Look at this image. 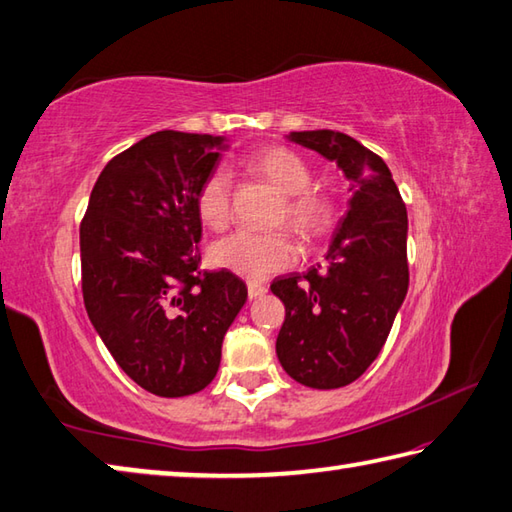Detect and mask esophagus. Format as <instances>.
Instances as JSON below:
<instances>
[{
	"label": "esophagus",
	"mask_w": 512,
	"mask_h": 512,
	"mask_svg": "<svg viewBox=\"0 0 512 512\" xmlns=\"http://www.w3.org/2000/svg\"><path fill=\"white\" fill-rule=\"evenodd\" d=\"M266 284H259V282H248V297L250 299H257V297H262V295H266Z\"/></svg>",
	"instance_id": "obj_1"
}]
</instances>
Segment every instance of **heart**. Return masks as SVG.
Masks as SVG:
<instances>
[{"label": "heart", "instance_id": "b5f03b06", "mask_svg": "<svg viewBox=\"0 0 512 512\" xmlns=\"http://www.w3.org/2000/svg\"><path fill=\"white\" fill-rule=\"evenodd\" d=\"M246 166L262 175L284 195L275 222H286L306 239L322 237L335 219V204L326 190L310 186V166L295 150L284 146L255 150L246 157ZM195 208L202 222L222 230L233 217V179L224 166H215L202 179L195 195ZM210 257L219 268L246 279H264L279 270L295 266L299 246L288 230L253 233L237 230L219 239L210 248Z\"/></svg>", "mask_w": 512, "mask_h": 512}]
</instances>
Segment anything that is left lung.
Here are the masks:
<instances>
[{
	"mask_svg": "<svg viewBox=\"0 0 512 512\" xmlns=\"http://www.w3.org/2000/svg\"><path fill=\"white\" fill-rule=\"evenodd\" d=\"M290 139L337 162L353 197L326 264L270 284L286 306L275 348L295 382L342 388L375 362L406 297V204L384 159L357 139L337 130H302Z\"/></svg>",
	"mask_w": 512,
	"mask_h": 512,
	"instance_id": "left-lung-1",
	"label": "left lung"
}]
</instances>
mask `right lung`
I'll list each match as a JSON object with an SVG mask.
<instances>
[{
    "label": "right lung",
    "mask_w": 512,
    "mask_h": 512,
    "mask_svg": "<svg viewBox=\"0 0 512 512\" xmlns=\"http://www.w3.org/2000/svg\"><path fill=\"white\" fill-rule=\"evenodd\" d=\"M224 137L179 130L139 139L97 177L79 226L86 313L119 368L159 397L213 382L246 304L230 270H202L195 195Z\"/></svg>",
    "instance_id": "1"
}]
</instances>
